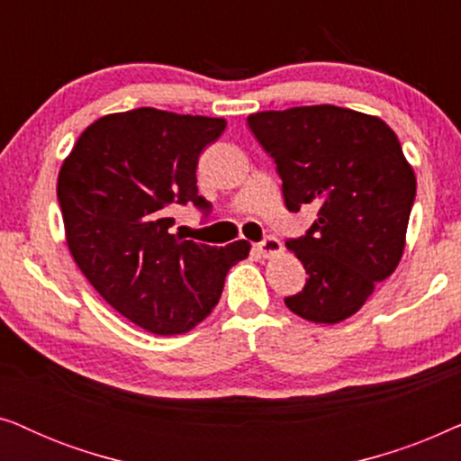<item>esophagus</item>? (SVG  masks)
Masks as SVG:
<instances>
[{"label": "esophagus", "instance_id": "34e87169", "mask_svg": "<svg viewBox=\"0 0 461 461\" xmlns=\"http://www.w3.org/2000/svg\"><path fill=\"white\" fill-rule=\"evenodd\" d=\"M256 249H258V254H262V258H273L276 254H281L283 245H281V241L275 235H268V237H264L262 241L256 245Z\"/></svg>", "mask_w": 461, "mask_h": 461}]
</instances>
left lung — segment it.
<instances>
[{"label":"left lung","instance_id":"left-lung-1","mask_svg":"<svg viewBox=\"0 0 461 461\" xmlns=\"http://www.w3.org/2000/svg\"><path fill=\"white\" fill-rule=\"evenodd\" d=\"M275 161L289 212L317 220L287 239L306 285L285 306L312 323H339L399 267L415 199V174L382 119L333 104L262 111L248 117Z\"/></svg>","mask_w":461,"mask_h":461}]
</instances>
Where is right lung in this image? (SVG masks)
<instances>
[{"label": "right lung", "mask_w": 461, "mask_h": 461, "mask_svg": "<svg viewBox=\"0 0 461 461\" xmlns=\"http://www.w3.org/2000/svg\"><path fill=\"white\" fill-rule=\"evenodd\" d=\"M224 119L159 109L113 113L86 128L59 174V203L73 260L92 287L142 330L185 333L222 295L248 241L212 248L172 235V212L199 194L197 163Z\"/></svg>", "instance_id": "add662e5"}]
</instances>
